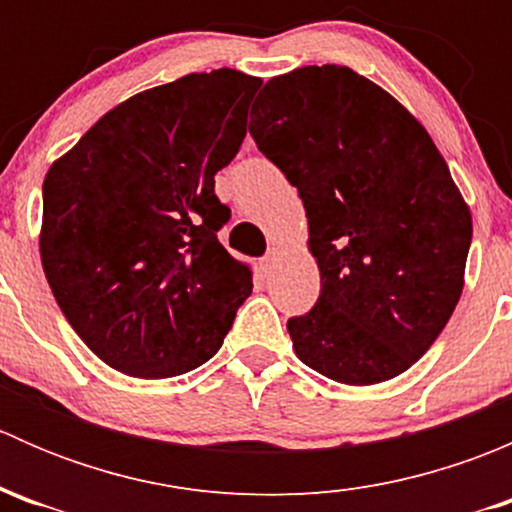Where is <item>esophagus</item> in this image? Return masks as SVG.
Returning <instances> with one entry per match:
<instances>
[{
    "instance_id": "esophagus-1",
    "label": "esophagus",
    "mask_w": 512,
    "mask_h": 512,
    "mask_svg": "<svg viewBox=\"0 0 512 512\" xmlns=\"http://www.w3.org/2000/svg\"><path fill=\"white\" fill-rule=\"evenodd\" d=\"M280 255H282L280 247H272V250L267 252L265 257H262V262H260L262 272H272V270H275V265H277V262H280Z\"/></svg>"
}]
</instances>
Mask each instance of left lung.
<instances>
[{"label": "left lung", "instance_id": "left-lung-1", "mask_svg": "<svg viewBox=\"0 0 512 512\" xmlns=\"http://www.w3.org/2000/svg\"><path fill=\"white\" fill-rule=\"evenodd\" d=\"M250 136L299 190L319 267L294 354L369 386L428 352L463 292L471 208L426 128L349 66H302L265 84Z\"/></svg>", "mask_w": 512, "mask_h": 512}]
</instances>
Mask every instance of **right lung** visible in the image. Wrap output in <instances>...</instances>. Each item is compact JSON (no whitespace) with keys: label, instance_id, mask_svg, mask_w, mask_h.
I'll return each mask as SVG.
<instances>
[{"label":"right lung","instance_id":"obj_1","mask_svg":"<svg viewBox=\"0 0 512 512\" xmlns=\"http://www.w3.org/2000/svg\"><path fill=\"white\" fill-rule=\"evenodd\" d=\"M262 81L188 74L101 116L44 178L39 252L56 304L98 359L180 376L223 347L252 270L220 245L215 195Z\"/></svg>","mask_w":512,"mask_h":512}]
</instances>
